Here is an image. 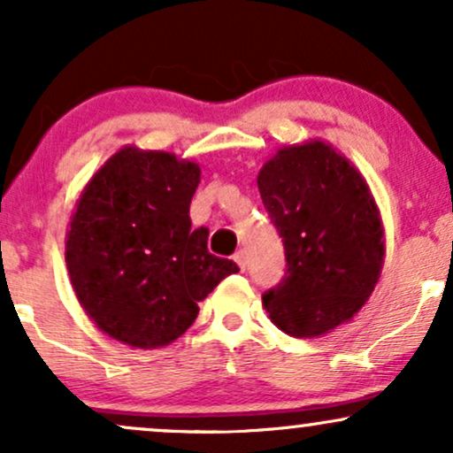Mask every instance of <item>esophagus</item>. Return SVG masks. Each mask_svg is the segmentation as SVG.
Instances as JSON below:
<instances>
[{
	"label": "esophagus",
	"mask_w": 453,
	"mask_h": 453,
	"mask_svg": "<svg viewBox=\"0 0 453 453\" xmlns=\"http://www.w3.org/2000/svg\"><path fill=\"white\" fill-rule=\"evenodd\" d=\"M234 259H236L238 268H241V270H247V253H244V250H238V253L234 255Z\"/></svg>",
	"instance_id": "34e87169"
}]
</instances>
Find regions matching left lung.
<instances>
[{
  "mask_svg": "<svg viewBox=\"0 0 453 453\" xmlns=\"http://www.w3.org/2000/svg\"><path fill=\"white\" fill-rule=\"evenodd\" d=\"M257 188L287 259L282 280L264 293L272 323L293 337L346 323L372 296L384 264L382 221L365 179L314 141L265 162Z\"/></svg>",
  "mask_w": 453,
  "mask_h": 453,
  "instance_id": "left-lung-1",
  "label": "left lung"
}]
</instances>
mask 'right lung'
<instances>
[{"label": "right lung", "mask_w": 453, "mask_h": 453, "mask_svg": "<svg viewBox=\"0 0 453 453\" xmlns=\"http://www.w3.org/2000/svg\"><path fill=\"white\" fill-rule=\"evenodd\" d=\"M198 165L166 151L124 147L81 194L67 234V268L81 308L113 340L171 344L192 326L198 302L232 259L209 253V230H192Z\"/></svg>", "instance_id": "obj_1"}]
</instances>
